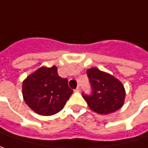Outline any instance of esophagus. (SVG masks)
Returning a JSON list of instances; mask_svg holds the SVG:
<instances>
[{
	"label": "esophagus",
	"mask_w": 148,
	"mask_h": 148,
	"mask_svg": "<svg viewBox=\"0 0 148 148\" xmlns=\"http://www.w3.org/2000/svg\"><path fill=\"white\" fill-rule=\"evenodd\" d=\"M79 90H80V89H79V86H78V87L74 90V91H75V92H79Z\"/></svg>",
	"instance_id": "esophagus-1"
}]
</instances>
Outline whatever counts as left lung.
Listing matches in <instances>:
<instances>
[{"label": "left lung", "instance_id": "1", "mask_svg": "<svg viewBox=\"0 0 148 148\" xmlns=\"http://www.w3.org/2000/svg\"><path fill=\"white\" fill-rule=\"evenodd\" d=\"M92 88L90 96L83 95L89 108L99 114H109L121 108L125 103V89L114 75L97 68L86 71Z\"/></svg>", "mask_w": 148, "mask_h": 148}]
</instances>
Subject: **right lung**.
I'll return each mask as SVG.
<instances>
[{"mask_svg":"<svg viewBox=\"0 0 148 148\" xmlns=\"http://www.w3.org/2000/svg\"><path fill=\"white\" fill-rule=\"evenodd\" d=\"M22 93L26 104L34 113L50 116L60 112L73 93L68 79L61 78L58 68L42 66L23 81Z\"/></svg>","mask_w":148,"mask_h":148,"instance_id":"1","label":"right lung"}]
</instances>
